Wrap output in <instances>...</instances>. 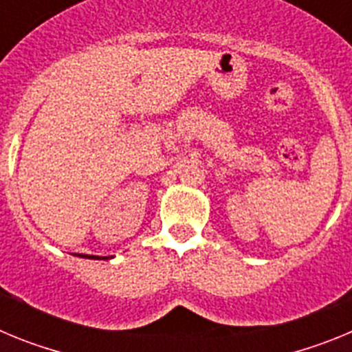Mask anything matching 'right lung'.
Returning <instances> with one entry per match:
<instances>
[{
	"label": "right lung",
	"mask_w": 352,
	"mask_h": 352,
	"mask_svg": "<svg viewBox=\"0 0 352 352\" xmlns=\"http://www.w3.org/2000/svg\"><path fill=\"white\" fill-rule=\"evenodd\" d=\"M79 257H86V259H111V257H100V256H86V254H82V256H80L79 254Z\"/></svg>",
	"instance_id": "add662e5"
}]
</instances>
